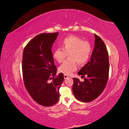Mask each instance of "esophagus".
<instances>
[{"label": "esophagus", "instance_id": "1", "mask_svg": "<svg viewBox=\"0 0 129 129\" xmlns=\"http://www.w3.org/2000/svg\"><path fill=\"white\" fill-rule=\"evenodd\" d=\"M68 77H69V76H68V75H64V79H67V78H68Z\"/></svg>", "mask_w": 129, "mask_h": 129}]
</instances>
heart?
I'll return each mask as SVG.
<instances>
[{"instance_id":"heart-1","label":"heart","mask_w":129,"mask_h":129,"mask_svg":"<svg viewBox=\"0 0 129 129\" xmlns=\"http://www.w3.org/2000/svg\"><path fill=\"white\" fill-rule=\"evenodd\" d=\"M62 48H57L53 52V57L61 63L67 54L70 58L63 62L58 68L60 72L71 75L77 69V62L80 65L85 64L90 56L91 47L90 43L81 38L71 36L64 38L61 42Z\"/></svg>"}]
</instances>
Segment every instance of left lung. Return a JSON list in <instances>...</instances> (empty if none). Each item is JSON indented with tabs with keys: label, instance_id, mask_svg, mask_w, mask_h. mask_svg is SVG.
I'll return each mask as SVG.
<instances>
[{
	"label": "left lung",
	"instance_id": "8db88e82",
	"mask_svg": "<svg viewBox=\"0 0 129 129\" xmlns=\"http://www.w3.org/2000/svg\"><path fill=\"white\" fill-rule=\"evenodd\" d=\"M95 47L90 60L78 72L79 75H87L83 82L73 78V91L75 98L82 102L95 100L102 93L107 84L109 76V55L104 42L96 34Z\"/></svg>",
	"mask_w": 129,
	"mask_h": 129
}]
</instances>
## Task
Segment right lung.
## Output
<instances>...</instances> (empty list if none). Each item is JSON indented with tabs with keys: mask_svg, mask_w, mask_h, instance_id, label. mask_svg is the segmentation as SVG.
Here are the masks:
<instances>
[{
	"mask_svg": "<svg viewBox=\"0 0 129 129\" xmlns=\"http://www.w3.org/2000/svg\"><path fill=\"white\" fill-rule=\"evenodd\" d=\"M58 34H39L27 44L23 52L25 86L32 98L44 107L52 106L58 102L59 89L64 80L62 73L56 76L57 69L51 49Z\"/></svg>",
	"mask_w": 129,
	"mask_h": 129,
	"instance_id": "obj_1",
	"label": "right lung"
}]
</instances>
